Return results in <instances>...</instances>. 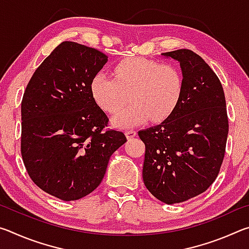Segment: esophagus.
<instances>
[{
  "label": "esophagus",
  "instance_id": "1",
  "mask_svg": "<svg viewBox=\"0 0 249 249\" xmlns=\"http://www.w3.org/2000/svg\"><path fill=\"white\" fill-rule=\"evenodd\" d=\"M136 132H135L134 129H126L125 130V135H126V137L128 138V140H130V138H133V137H135L136 136Z\"/></svg>",
  "mask_w": 249,
  "mask_h": 249
}]
</instances>
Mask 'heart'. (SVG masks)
<instances>
[{"instance_id":"heart-1","label":"heart","mask_w":249,"mask_h":249,"mask_svg":"<svg viewBox=\"0 0 249 249\" xmlns=\"http://www.w3.org/2000/svg\"><path fill=\"white\" fill-rule=\"evenodd\" d=\"M90 91L95 103L113 114L123 107L129 93V107L113 117V124L126 128L166 120L179 102L182 77L175 66L142 57L125 58L114 67V77L94 74Z\"/></svg>"}]
</instances>
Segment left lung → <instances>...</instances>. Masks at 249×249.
I'll use <instances>...</instances> for the list:
<instances>
[{"label":"left lung","mask_w":249,"mask_h":249,"mask_svg":"<svg viewBox=\"0 0 249 249\" xmlns=\"http://www.w3.org/2000/svg\"><path fill=\"white\" fill-rule=\"evenodd\" d=\"M180 62L182 91L174 111L159 125L138 132L145 144L142 180L163 203L203 193L220 172L229 134L225 95L210 66L189 49L163 53Z\"/></svg>","instance_id":"1"}]
</instances>
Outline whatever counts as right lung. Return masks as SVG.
Wrapping results in <instances>:
<instances>
[{
    "label": "right lung",
    "instance_id": "right-lung-1",
    "mask_svg": "<svg viewBox=\"0 0 249 249\" xmlns=\"http://www.w3.org/2000/svg\"><path fill=\"white\" fill-rule=\"evenodd\" d=\"M98 49L62 41L29 80L22 100L20 153L31 179L64 201L99 187L125 135L92 98V78L107 64Z\"/></svg>",
    "mask_w": 249,
    "mask_h": 249
}]
</instances>
